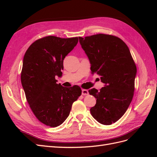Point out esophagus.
Listing matches in <instances>:
<instances>
[{
    "label": "esophagus",
    "mask_w": 157,
    "mask_h": 157,
    "mask_svg": "<svg viewBox=\"0 0 157 157\" xmlns=\"http://www.w3.org/2000/svg\"><path fill=\"white\" fill-rule=\"evenodd\" d=\"M88 94H89V92H88V90H86V89L82 90V95H83V96H86V95H88Z\"/></svg>",
    "instance_id": "obj_1"
}]
</instances>
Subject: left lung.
I'll return each mask as SVG.
<instances>
[{
	"mask_svg": "<svg viewBox=\"0 0 157 157\" xmlns=\"http://www.w3.org/2000/svg\"><path fill=\"white\" fill-rule=\"evenodd\" d=\"M78 38L91 64V73L101 76V81L105 84L99 91L88 90L96 98L90 113L98 122L110 125L124 115L132 100L136 65L129 48L120 38L106 34Z\"/></svg>",
	"mask_w": 157,
	"mask_h": 157,
	"instance_id": "obj_1",
	"label": "left lung"
}]
</instances>
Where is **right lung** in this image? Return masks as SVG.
Masks as SVG:
<instances>
[{
    "instance_id": "obj_1",
    "label": "right lung",
    "mask_w": 157,
    "mask_h": 157,
    "mask_svg": "<svg viewBox=\"0 0 157 157\" xmlns=\"http://www.w3.org/2000/svg\"><path fill=\"white\" fill-rule=\"evenodd\" d=\"M78 37L48 36L35 40L23 57L21 82L33 114L44 124L57 127L66 120L73 103L82 94L78 86L57 84L63 59L77 44Z\"/></svg>"
}]
</instances>
